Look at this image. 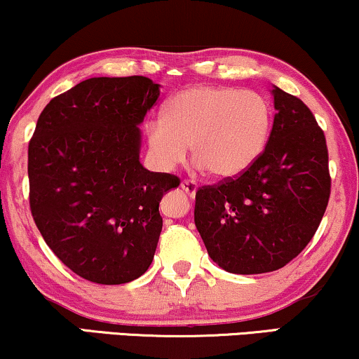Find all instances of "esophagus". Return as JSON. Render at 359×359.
<instances>
[{
	"mask_svg": "<svg viewBox=\"0 0 359 359\" xmlns=\"http://www.w3.org/2000/svg\"><path fill=\"white\" fill-rule=\"evenodd\" d=\"M181 189H183L188 196H191V198H194L196 191H198V183L191 180H183L181 181Z\"/></svg>",
	"mask_w": 359,
	"mask_h": 359,
	"instance_id": "obj_1",
	"label": "esophagus"
}]
</instances>
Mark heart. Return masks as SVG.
<instances>
[{
  "mask_svg": "<svg viewBox=\"0 0 359 359\" xmlns=\"http://www.w3.org/2000/svg\"><path fill=\"white\" fill-rule=\"evenodd\" d=\"M269 132L271 107L258 93L191 86L166 102L161 119L147 124V140L161 170L180 165L191 145L199 168L233 178L259 158Z\"/></svg>",
  "mask_w": 359,
  "mask_h": 359,
  "instance_id": "heart-1",
  "label": "heart"
}]
</instances>
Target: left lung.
Instances as JSON below:
<instances>
[{
	"mask_svg": "<svg viewBox=\"0 0 359 359\" xmlns=\"http://www.w3.org/2000/svg\"><path fill=\"white\" fill-rule=\"evenodd\" d=\"M271 93L276 114L259 158L196 193L194 222L209 257L235 274L286 266L312 240L330 198L323 130L299 97Z\"/></svg>",
	"mask_w": 359,
	"mask_h": 359,
	"instance_id": "obj_1",
	"label": "left lung"
}]
</instances>
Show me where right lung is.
<instances>
[{
	"label": "right lung",
	"mask_w": 359,
	"mask_h": 359,
	"mask_svg": "<svg viewBox=\"0 0 359 359\" xmlns=\"http://www.w3.org/2000/svg\"><path fill=\"white\" fill-rule=\"evenodd\" d=\"M160 96L147 76L90 78L53 97L29 142V204L60 262L97 284H124L154 259L158 205L180 178L140 163L144 122Z\"/></svg>",
	"instance_id": "add662e5"
}]
</instances>
